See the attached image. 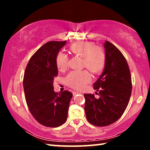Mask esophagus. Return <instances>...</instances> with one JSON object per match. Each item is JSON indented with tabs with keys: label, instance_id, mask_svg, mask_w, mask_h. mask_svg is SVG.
<instances>
[{
	"label": "esophagus",
	"instance_id": "esophagus-1",
	"mask_svg": "<svg viewBox=\"0 0 150 150\" xmlns=\"http://www.w3.org/2000/svg\"><path fill=\"white\" fill-rule=\"evenodd\" d=\"M73 95L75 96L76 95H77V94H80V92H78V91H73Z\"/></svg>",
	"mask_w": 150,
	"mask_h": 150
}]
</instances>
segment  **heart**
<instances>
[{
  "label": "heart",
  "mask_w": 150,
  "mask_h": 150,
  "mask_svg": "<svg viewBox=\"0 0 150 150\" xmlns=\"http://www.w3.org/2000/svg\"><path fill=\"white\" fill-rule=\"evenodd\" d=\"M72 54L82 57L83 66L87 67L93 73H98L105 65L106 54L100 46L94 45L91 42H79L70 47ZM56 65L60 71L67 67L68 57L63 52L58 53L56 56ZM66 82L70 87L76 89H81L90 82L91 76L87 70L73 71L66 77Z\"/></svg>",
  "instance_id": "b5f03b06"
}]
</instances>
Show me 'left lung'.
Returning <instances> with one entry per match:
<instances>
[{"mask_svg":"<svg viewBox=\"0 0 150 150\" xmlns=\"http://www.w3.org/2000/svg\"><path fill=\"white\" fill-rule=\"evenodd\" d=\"M106 63L99 78L93 84L99 98L84 94L86 117L91 124L106 126L115 122L125 111L132 93L131 75L125 57L115 45L104 43Z\"/></svg>","mask_w":150,"mask_h":150,"instance_id":"1","label":"left lung"}]
</instances>
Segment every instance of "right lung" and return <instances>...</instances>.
<instances>
[{
    "label": "right lung",
    "mask_w": 150,
    "mask_h": 150,
    "mask_svg": "<svg viewBox=\"0 0 150 150\" xmlns=\"http://www.w3.org/2000/svg\"><path fill=\"white\" fill-rule=\"evenodd\" d=\"M66 41L45 44L30 58L25 70L23 86L30 112L39 123L47 127L65 122L73 94L68 91L55 93L53 87L57 76L56 56Z\"/></svg>",
    "instance_id": "obj_1"
}]
</instances>
